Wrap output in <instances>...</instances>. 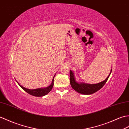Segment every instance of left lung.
I'll use <instances>...</instances> for the list:
<instances>
[{
	"label": "left lung",
	"mask_w": 129,
	"mask_h": 129,
	"mask_svg": "<svg viewBox=\"0 0 129 129\" xmlns=\"http://www.w3.org/2000/svg\"><path fill=\"white\" fill-rule=\"evenodd\" d=\"M112 69L110 71L109 75L107 77V79L100 83H96V84H88V83H79L77 82L75 77L74 74L71 70H70V85L74 90H75L79 93L83 94H91L96 92L101 88L103 87V86L105 85V83L107 81L110 74L112 73Z\"/></svg>",
	"instance_id": "8db88e82"
}]
</instances>
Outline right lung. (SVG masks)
I'll use <instances>...</instances> for the list:
<instances>
[{
  "mask_svg": "<svg viewBox=\"0 0 129 129\" xmlns=\"http://www.w3.org/2000/svg\"><path fill=\"white\" fill-rule=\"evenodd\" d=\"M54 76L53 77L52 83H51L48 87H46V88H40L35 89H27L26 88L23 87V86L20 85V83H19L17 82V81H16L17 82V83L19 84V85L21 87L23 90L26 91L27 93H28V94L36 97H42L45 95L47 94L51 90H52L54 85Z\"/></svg>",
  "mask_w": 129,
  "mask_h": 129,
  "instance_id": "obj_1",
  "label": "right lung"
}]
</instances>
